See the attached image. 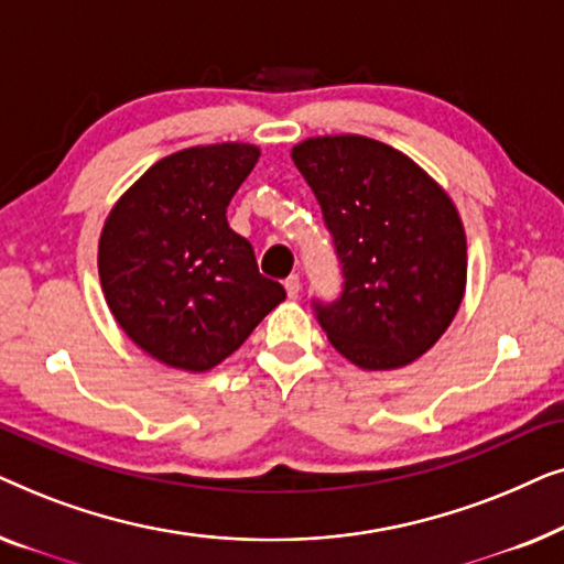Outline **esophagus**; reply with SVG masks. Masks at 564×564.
<instances>
[{
    "mask_svg": "<svg viewBox=\"0 0 564 564\" xmlns=\"http://www.w3.org/2000/svg\"><path fill=\"white\" fill-rule=\"evenodd\" d=\"M284 290H288V295L295 300L300 295V290H303V284H300V276L297 274H290L288 280H284Z\"/></svg>",
    "mask_w": 564,
    "mask_h": 564,
    "instance_id": "34e87169",
    "label": "esophagus"
}]
</instances>
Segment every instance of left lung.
<instances>
[{
  "mask_svg": "<svg viewBox=\"0 0 564 564\" xmlns=\"http://www.w3.org/2000/svg\"><path fill=\"white\" fill-rule=\"evenodd\" d=\"M292 161L341 261V297L313 303L330 346L369 372L411 365L465 297L467 238L452 197L413 159L367 135L305 138Z\"/></svg>",
  "mask_w": 564,
  "mask_h": 564,
  "instance_id": "8db88e82",
  "label": "left lung"
}]
</instances>
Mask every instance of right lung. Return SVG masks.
Here are the masks:
<instances>
[{"label":"right lung","mask_w":564,"mask_h":564,"mask_svg":"<svg viewBox=\"0 0 564 564\" xmlns=\"http://www.w3.org/2000/svg\"><path fill=\"white\" fill-rule=\"evenodd\" d=\"M251 143L192 145L122 195L99 236V282L130 341L161 365L207 372L282 303L226 207L259 161Z\"/></svg>","instance_id":"add662e5"}]
</instances>
